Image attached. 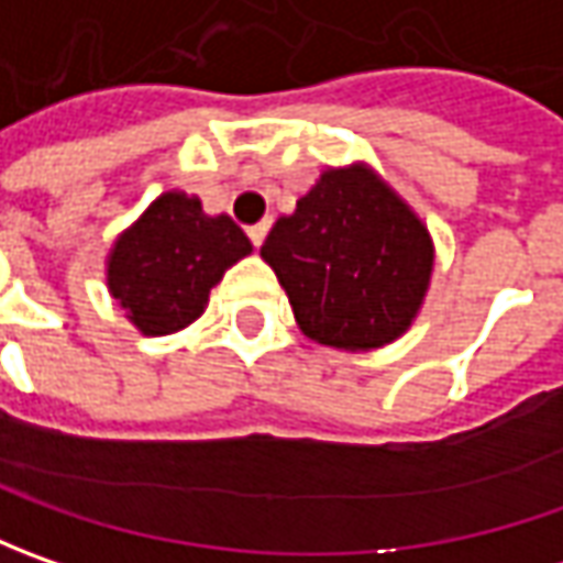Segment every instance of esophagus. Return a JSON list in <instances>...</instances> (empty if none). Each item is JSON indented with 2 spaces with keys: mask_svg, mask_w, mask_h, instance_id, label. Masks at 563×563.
I'll list each match as a JSON object with an SVG mask.
<instances>
[{
  "mask_svg": "<svg viewBox=\"0 0 563 563\" xmlns=\"http://www.w3.org/2000/svg\"><path fill=\"white\" fill-rule=\"evenodd\" d=\"M250 241H253V247H260L263 241H266V234H269V222H256V225L247 228Z\"/></svg>",
  "mask_w": 563,
  "mask_h": 563,
  "instance_id": "esophagus-1",
  "label": "esophagus"
}]
</instances>
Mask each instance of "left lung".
<instances>
[{
    "label": "left lung",
    "mask_w": 563,
    "mask_h": 563,
    "mask_svg": "<svg viewBox=\"0 0 563 563\" xmlns=\"http://www.w3.org/2000/svg\"><path fill=\"white\" fill-rule=\"evenodd\" d=\"M260 256L278 275L300 332L335 351H376L420 313L432 234L373 165L325 168L272 225Z\"/></svg>",
    "instance_id": "obj_1"
}]
</instances>
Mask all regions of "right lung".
Returning <instances> with one entry per match:
<instances>
[{"mask_svg":"<svg viewBox=\"0 0 563 563\" xmlns=\"http://www.w3.org/2000/svg\"><path fill=\"white\" fill-rule=\"evenodd\" d=\"M250 253L231 216H209L200 197L165 190L115 238L106 285L141 335H172L203 316L209 291Z\"/></svg>","mask_w":563,"mask_h":563,"instance_id":"obj_1","label":"right lung"}]
</instances>
